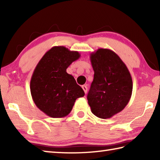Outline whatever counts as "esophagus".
I'll use <instances>...</instances> for the list:
<instances>
[{"label":"esophagus","mask_w":160,"mask_h":160,"mask_svg":"<svg viewBox=\"0 0 160 160\" xmlns=\"http://www.w3.org/2000/svg\"><path fill=\"white\" fill-rule=\"evenodd\" d=\"M82 90H84V92H85V93L86 94L87 92H88V87H87L86 85H82Z\"/></svg>","instance_id":"obj_1"}]
</instances>
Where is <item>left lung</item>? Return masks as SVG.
<instances>
[{
  "instance_id": "8db88e82",
  "label": "left lung",
  "mask_w": 160,
  "mask_h": 160,
  "mask_svg": "<svg viewBox=\"0 0 160 160\" xmlns=\"http://www.w3.org/2000/svg\"><path fill=\"white\" fill-rule=\"evenodd\" d=\"M94 74L88 94L91 112L100 118H109L128 104L132 91L131 75L120 57L107 48L90 54Z\"/></svg>"
}]
</instances>
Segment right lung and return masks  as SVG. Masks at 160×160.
Segmentation results:
<instances>
[{
	"label": "right lung",
	"mask_w": 160,
	"mask_h": 160,
	"mask_svg": "<svg viewBox=\"0 0 160 160\" xmlns=\"http://www.w3.org/2000/svg\"><path fill=\"white\" fill-rule=\"evenodd\" d=\"M80 54L63 46L53 47L41 58L32 74L30 91L39 109L52 118H62L71 112L75 100L85 95L66 69Z\"/></svg>",
	"instance_id": "right-lung-1"
}]
</instances>
